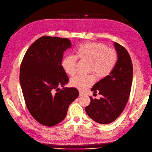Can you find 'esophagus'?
Here are the masks:
<instances>
[{
  "mask_svg": "<svg viewBox=\"0 0 152 152\" xmlns=\"http://www.w3.org/2000/svg\"><path fill=\"white\" fill-rule=\"evenodd\" d=\"M84 95H85V93L82 92V91H79V96H84Z\"/></svg>",
  "mask_w": 152,
  "mask_h": 152,
  "instance_id": "34e87169",
  "label": "esophagus"
}]
</instances>
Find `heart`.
<instances>
[{"label": "heart", "mask_w": 152, "mask_h": 152, "mask_svg": "<svg viewBox=\"0 0 152 152\" xmlns=\"http://www.w3.org/2000/svg\"><path fill=\"white\" fill-rule=\"evenodd\" d=\"M77 58L88 62V72L94 73L97 78L107 77L114 70L118 62V53L113 48L100 42H86L77 47L75 55H67L63 58L61 66L67 75L72 76L75 73ZM95 75H76L70 80L71 85L80 90L92 85Z\"/></svg>", "instance_id": "obj_1"}]
</instances>
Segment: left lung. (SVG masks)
<instances>
[{"mask_svg":"<svg viewBox=\"0 0 152 152\" xmlns=\"http://www.w3.org/2000/svg\"><path fill=\"white\" fill-rule=\"evenodd\" d=\"M118 53V62L110 75L100 80L91 90L102 95L99 99L90 97L85 107L88 115L95 122L107 124L114 122L123 112L129 99L133 80V64L127 50L114 43Z\"/></svg>","mask_w":152,"mask_h":152,"instance_id":"8db88e82","label":"left lung"}]
</instances>
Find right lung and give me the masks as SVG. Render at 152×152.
<instances>
[{
	"mask_svg": "<svg viewBox=\"0 0 152 152\" xmlns=\"http://www.w3.org/2000/svg\"><path fill=\"white\" fill-rule=\"evenodd\" d=\"M71 47L67 38L42 36L30 45L21 64L19 80L26 106L43 126L62 122L79 95L75 88H59L69 80L61 62L64 52Z\"/></svg>",
	"mask_w": 152,
	"mask_h": 152,
	"instance_id": "1",
	"label": "right lung"
}]
</instances>
